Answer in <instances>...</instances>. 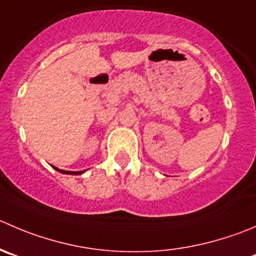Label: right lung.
<instances>
[{
    "instance_id": "1",
    "label": "right lung",
    "mask_w": 256,
    "mask_h": 256,
    "mask_svg": "<svg viewBox=\"0 0 256 256\" xmlns=\"http://www.w3.org/2000/svg\"><path fill=\"white\" fill-rule=\"evenodd\" d=\"M54 170L58 171V172L66 174V175H81V174H84L86 171V170L85 171H66V170H61V168H54Z\"/></svg>"
}]
</instances>
